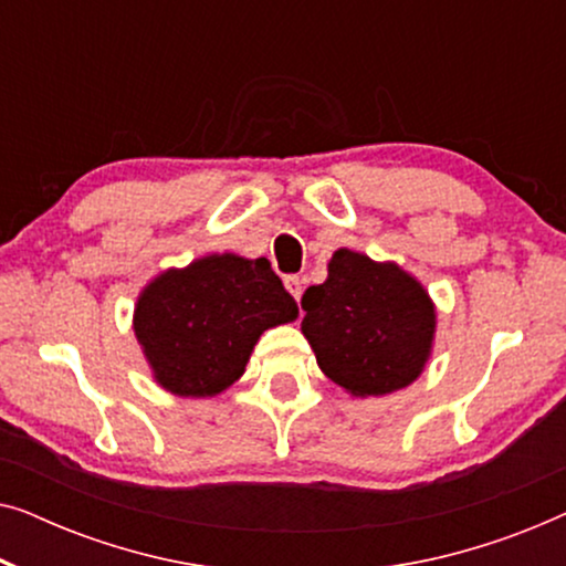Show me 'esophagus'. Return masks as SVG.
I'll use <instances>...</instances> for the list:
<instances>
[{"label":"esophagus","mask_w":566,"mask_h":566,"mask_svg":"<svg viewBox=\"0 0 566 566\" xmlns=\"http://www.w3.org/2000/svg\"><path fill=\"white\" fill-rule=\"evenodd\" d=\"M283 283H285V289H289L291 296L301 301V293H304V283H301V277L298 275H285Z\"/></svg>","instance_id":"obj_1"}]
</instances>
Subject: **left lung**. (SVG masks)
I'll use <instances>...</instances> for the list:
<instances>
[{
  "instance_id": "left-lung-1",
  "label": "left lung",
  "mask_w": 566,
  "mask_h": 566,
  "mask_svg": "<svg viewBox=\"0 0 566 566\" xmlns=\"http://www.w3.org/2000/svg\"><path fill=\"white\" fill-rule=\"evenodd\" d=\"M301 329L332 381L358 397L405 389L420 376L436 332L422 285L391 262L337 250L322 285L306 289Z\"/></svg>"
}]
</instances>
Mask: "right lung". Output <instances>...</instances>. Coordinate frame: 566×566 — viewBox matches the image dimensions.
<instances>
[{
    "mask_svg": "<svg viewBox=\"0 0 566 566\" xmlns=\"http://www.w3.org/2000/svg\"><path fill=\"white\" fill-rule=\"evenodd\" d=\"M296 314L265 258L211 254L159 275L138 298L134 329L167 391L213 397L244 374L262 332Z\"/></svg>",
    "mask_w": 566,
    "mask_h": 566,
    "instance_id": "right-lung-1",
    "label": "right lung"
}]
</instances>
